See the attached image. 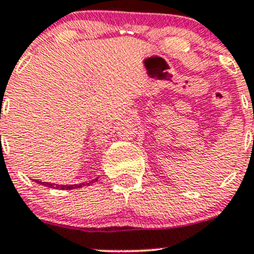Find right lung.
Listing matches in <instances>:
<instances>
[{
    "label": "right lung",
    "instance_id": "add662e5",
    "mask_svg": "<svg viewBox=\"0 0 254 254\" xmlns=\"http://www.w3.org/2000/svg\"><path fill=\"white\" fill-rule=\"evenodd\" d=\"M98 178H95L94 181L89 182V183L84 184H55V183H49V182H41V181H35L37 184H40V186H44V187H47V188H52V189H66V190H71V189H76V188H81V187H85V186H90V184L95 183V182L98 181Z\"/></svg>",
    "mask_w": 254,
    "mask_h": 254
}]
</instances>
